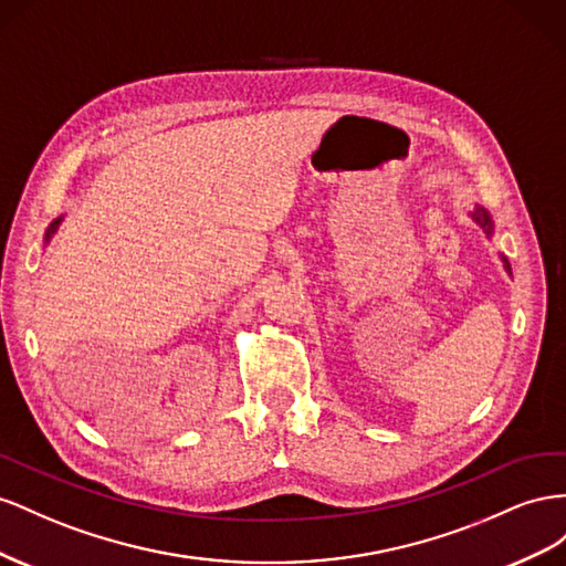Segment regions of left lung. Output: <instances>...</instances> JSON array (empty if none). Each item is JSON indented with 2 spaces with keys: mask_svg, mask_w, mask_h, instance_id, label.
Masks as SVG:
<instances>
[{
  "mask_svg": "<svg viewBox=\"0 0 566 566\" xmlns=\"http://www.w3.org/2000/svg\"><path fill=\"white\" fill-rule=\"evenodd\" d=\"M472 218L481 224V228L483 230H486V234H491L493 232V222H491V218H489V213L486 211H483V208H476V211L472 213ZM503 261H505V268L510 270V263H507V258H503Z\"/></svg>",
  "mask_w": 566,
  "mask_h": 566,
  "instance_id": "obj_1",
  "label": "left lung"
}]
</instances>
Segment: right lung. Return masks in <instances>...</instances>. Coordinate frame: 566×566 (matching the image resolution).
<instances>
[{"instance_id": "add662e5", "label": "right lung", "mask_w": 566, "mask_h": 566, "mask_svg": "<svg viewBox=\"0 0 566 566\" xmlns=\"http://www.w3.org/2000/svg\"><path fill=\"white\" fill-rule=\"evenodd\" d=\"M59 222H61V218H56L52 224H50V230H46V241H50V237L56 232V228H59Z\"/></svg>"}]
</instances>
